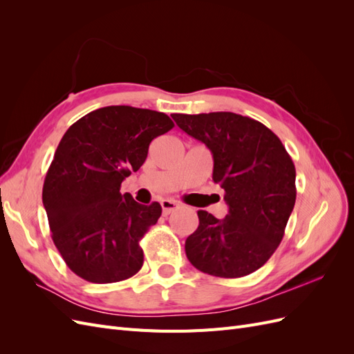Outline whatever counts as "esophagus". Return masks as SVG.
I'll return each instance as SVG.
<instances>
[{
	"mask_svg": "<svg viewBox=\"0 0 354 354\" xmlns=\"http://www.w3.org/2000/svg\"><path fill=\"white\" fill-rule=\"evenodd\" d=\"M160 207H162L164 216H168V214H171L178 208V203L176 201H171V199H162L160 201Z\"/></svg>",
	"mask_w": 354,
	"mask_h": 354,
	"instance_id": "34e87169",
	"label": "esophagus"
}]
</instances>
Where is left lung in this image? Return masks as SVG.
Returning a JSON list of instances; mask_svg holds the SVG:
<instances>
[{
  "label": "left lung",
  "instance_id": "1",
  "mask_svg": "<svg viewBox=\"0 0 354 354\" xmlns=\"http://www.w3.org/2000/svg\"><path fill=\"white\" fill-rule=\"evenodd\" d=\"M186 134L205 145L212 180L224 189L229 214L218 220L198 211L199 226L186 239L198 270L241 277L259 270L279 246L295 205V167L273 131L233 112L173 113Z\"/></svg>",
  "mask_w": 354,
  "mask_h": 354
}]
</instances>
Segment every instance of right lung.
Instances as JSON below:
<instances>
[{
	"label": "right lung",
	"instance_id": "1",
	"mask_svg": "<svg viewBox=\"0 0 354 354\" xmlns=\"http://www.w3.org/2000/svg\"><path fill=\"white\" fill-rule=\"evenodd\" d=\"M173 127L162 112L106 106L82 116L62 137L42 203L53 242L82 279L112 283L142 269L138 242L162 208L158 202L142 205L120 189L143 165L153 138Z\"/></svg>",
	"mask_w": 354,
	"mask_h": 354
}]
</instances>
